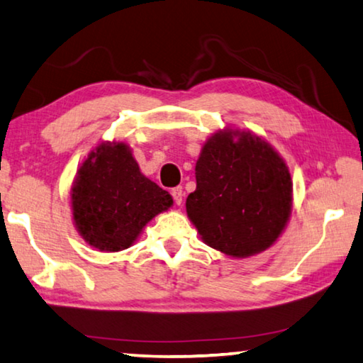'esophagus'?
Masks as SVG:
<instances>
[{
  "mask_svg": "<svg viewBox=\"0 0 363 363\" xmlns=\"http://www.w3.org/2000/svg\"><path fill=\"white\" fill-rule=\"evenodd\" d=\"M172 196H174L175 204L180 206L183 203V196H185V193H183L182 186H177V188H172Z\"/></svg>",
  "mask_w": 363,
  "mask_h": 363,
  "instance_id": "34e87169",
  "label": "esophagus"
}]
</instances>
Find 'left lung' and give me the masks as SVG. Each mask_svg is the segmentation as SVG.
Wrapping results in <instances>:
<instances>
[{
	"instance_id": "obj_1",
	"label": "left lung",
	"mask_w": 363,
	"mask_h": 363,
	"mask_svg": "<svg viewBox=\"0 0 363 363\" xmlns=\"http://www.w3.org/2000/svg\"><path fill=\"white\" fill-rule=\"evenodd\" d=\"M291 209L289 169L270 143L238 128L206 140L186 213L207 246L236 259L262 252L283 233Z\"/></svg>"
}]
</instances>
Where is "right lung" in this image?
Wrapping results in <instances>:
<instances>
[{
  "instance_id": "1",
  "label": "right lung",
  "mask_w": 363,
  "mask_h": 363,
  "mask_svg": "<svg viewBox=\"0 0 363 363\" xmlns=\"http://www.w3.org/2000/svg\"><path fill=\"white\" fill-rule=\"evenodd\" d=\"M172 204V196L141 174L123 141L99 143L77 170L70 188L77 231L103 252L132 246L143 228Z\"/></svg>"
}]
</instances>
